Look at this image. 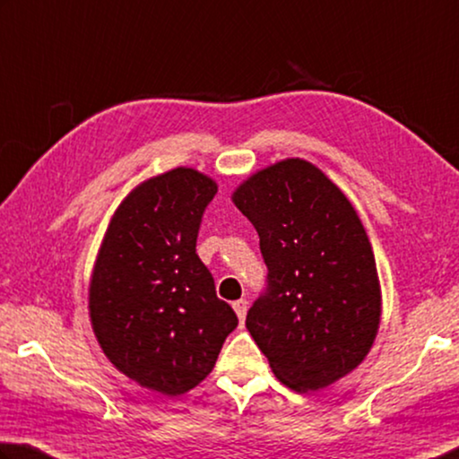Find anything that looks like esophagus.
<instances>
[{
    "mask_svg": "<svg viewBox=\"0 0 459 459\" xmlns=\"http://www.w3.org/2000/svg\"><path fill=\"white\" fill-rule=\"evenodd\" d=\"M232 309H235L240 325H243L245 323V316H247V311H248V301H247V299H238V301L232 303Z\"/></svg>",
    "mask_w": 459,
    "mask_h": 459,
    "instance_id": "34e87169",
    "label": "esophagus"
}]
</instances>
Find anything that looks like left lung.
Masks as SVG:
<instances>
[{"label": "left lung", "instance_id": "left-lung-1", "mask_svg": "<svg viewBox=\"0 0 459 459\" xmlns=\"http://www.w3.org/2000/svg\"><path fill=\"white\" fill-rule=\"evenodd\" d=\"M230 198L256 229L269 266L248 333L287 387H329L359 368L381 323L377 264L359 214L303 158L264 166Z\"/></svg>", "mask_w": 459, "mask_h": 459}]
</instances>
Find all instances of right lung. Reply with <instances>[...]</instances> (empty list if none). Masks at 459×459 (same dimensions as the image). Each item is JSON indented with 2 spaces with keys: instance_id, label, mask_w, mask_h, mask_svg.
<instances>
[{
  "instance_id": "add662e5",
  "label": "right lung",
  "mask_w": 459,
  "mask_h": 459,
  "mask_svg": "<svg viewBox=\"0 0 459 459\" xmlns=\"http://www.w3.org/2000/svg\"><path fill=\"white\" fill-rule=\"evenodd\" d=\"M216 190L188 166L140 182L114 211L91 269L88 313L104 355L162 395L196 387L238 323L196 255Z\"/></svg>"
}]
</instances>
